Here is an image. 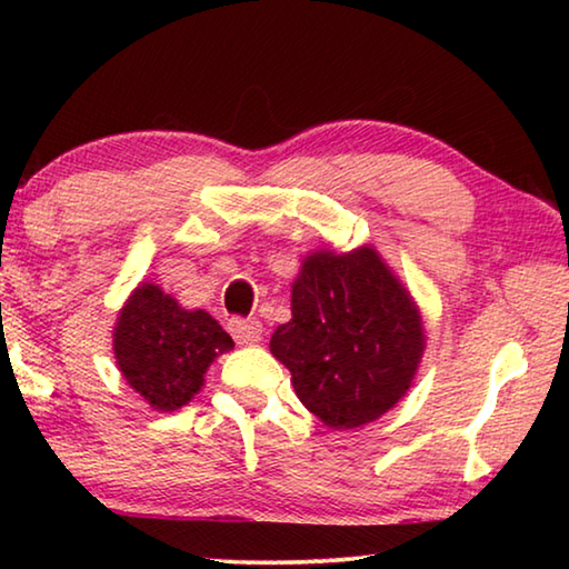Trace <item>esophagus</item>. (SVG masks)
I'll return each mask as SVG.
<instances>
[{
    "label": "esophagus",
    "mask_w": 569,
    "mask_h": 569,
    "mask_svg": "<svg viewBox=\"0 0 569 569\" xmlns=\"http://www.w3.org/2000/svg\"><path fill=\"white\" fill-rule=\"evenodd\" d=\"M228 331H230V336H233L238 343L248 346V343L261 341L263 326H261V321H258V319H230L228 321Z\"/></svg>",
    "instance_id": "34e87169"
}]
</instances>
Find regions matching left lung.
<instances>
[{
    "mask_svg": "<svg viewBox=\"0 0 569 569\" xmlns=\"http://www.w3.org/2000/svg\"><path fill=\"white\" fill-rule=\"evenodd\" d=\"M291 313L271 336V353L326 427H363L411 387L423 351L421 316L373 248L308 256Z\"/></svg>",
    "mask_w": 569,
    "mask_h": 569,
    "instance_id": "8db88e82",
    "label": "left lung"
}]
</instances>
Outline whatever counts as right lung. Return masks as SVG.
I'll list each match as a JSON object with an SVG mask.
<instances>
[{
  "instance_id": "add662e5",
  "label": "right lung",
  "mask_w": 569,
  "mask_h": 569,
  "mask_svg": "<svg viewBox=\"0 0 569 569\" xmlns=\"http://www.w3.org/2000/svg\"><path fill=\"white\" fill-rule=\"evenodd\" d=\"M114 359L152 409L176 411L203 387V373L233 339L206 311H186L158 286L142 283L114 326Z\"/></svg>"
}]
</instances>
